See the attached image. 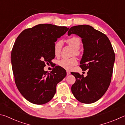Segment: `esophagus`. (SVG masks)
Segmentation results:
<instances>
[{"label":"esophagus","instance_id":"obj_1","mask_svg":"<svg viewBox=\"0 0 125 125\" xmlns=\"http://www.w3.org/2000/svg\"><path fill=\"white\" fill-rule=\"evenodd\" d=\"M71 74V72H69V71H67V75H69Z\"/></svg>","mask_w":125,"mask_h":125}]
</instances>
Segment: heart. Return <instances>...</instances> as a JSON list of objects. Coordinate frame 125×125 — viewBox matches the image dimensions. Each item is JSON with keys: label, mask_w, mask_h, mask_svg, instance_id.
Listing matches in <instances>:
<instances>
[{"label": "heart", "mask_w": 125, "mask_h": 125, "mask_svg": "<svg viewBox=\"0 0 125 125\" xmlns=\"http://www.w3.org/2000/svg\"><path fill=\"white\" fill-rule=\"evenodd\" d=\"M67 42L68 45L74 48L73 54L79 55L81 53V50L80 49V46L81 44V41L79 37L77 36L71 37L67 40ZM62 47V41L61 40H58L55 42L54 45V53L56 56H58L61 51ZM78 63L77 58L75 57H73L71 58H63L58 62V64L61 68H63L67 70L72 69Z\"/></svg>", "instance_id": "b5f03b06"}]
</instances>
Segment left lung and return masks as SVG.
Returning a JSON list of instances; mask_svg holds the SVG:
<instances>
[{
	"label": "left lung",
	"instance_id": "8db88e82",
	"mask_svg": "<svg viewBox=\"0 0 125 125\" xmlns=\"http://www.w3.org/2000/svg\"><path fill=\"white\" fill-rule=\"evenodd\" d=\"M72 33L82 39L84 53L80 67L82 71L88 70V75L71 73L75 78L72 92L80 102L93 103L104 95L110 84L115 52L107 36L89 25L71 27L68 35Z\"/></svg>",
	"mask_w": 125,
	"mask_h": 125
}]
</instances>
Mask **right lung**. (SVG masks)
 Here are the masks:
<instances>
[{
	"mask_svg": "<svg viewBox=\"0 0 125 125\" xmlns=\"http://www.w3.org/2000/svg\"><path fill=\"white\" fill-rule=\"evenodd\" d=\"M69 28L52 24H39L22 31L17 37L11 53L14 80L19 91L31 103L50 101L56 86L67 75L60 66L50 73L43 70L55 57L54 45Z\"/></svg>",
	"mask_w": 125,
	"mask_h": 125,
	"instance_id": "obj_1",
	"label": "right lung"
}]
</instances>
